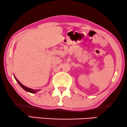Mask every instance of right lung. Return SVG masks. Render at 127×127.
I'll list each match as a JSON object with an SVG mask.
<instances>
[{"label": "right lung", "instance_id": "1", "mask_svg": "<svg viewBox=\"0 0 127 127\" xmlns=\"http://www.w3.org/2000/svg\"><path fill=\"white\" fill-rule=\"evenodd\" d=\"M14 77H15V80H17V82H18V83L19 84H20V86L21 87L23 88L24 90H25V91H28V92H29V93H33V94H34V93H37V91H39V90H33V89H31V88H28V87H25V86H24V85H22L20 81H19L17 79V78L15 77L14 76Z\"/></svg>", "mask_w": 127, "mask_h": 127}]
</instances>
